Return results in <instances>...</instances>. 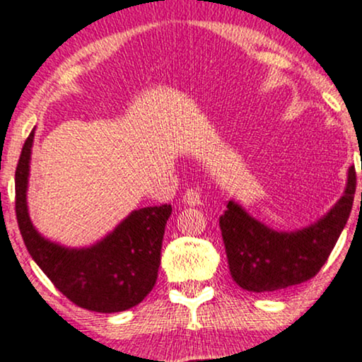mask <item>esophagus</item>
<instances>
[{
    "instance_id": "obj_1",
    "label": "esophagus",
    "mask_w": 362,
    "mask_h": 362,
    "mask_svg": "<svg viewBox=\"0 0 362 362\" xmlns=\"http://www.w3.org/2000/svg\"><path fill=\"white\" fill-rule=\"evenodd\" d=\"M184 204L185 206H200V204H202V199H200L197 190L190 189L184 194Z\"/></svg>"
}]
</instances>
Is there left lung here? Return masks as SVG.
Instances as JSON below:
<instances>
[{
  "mask_svg": "<svg viewBox=\"0 0 362 362\" xmlns=\"http://www.w3.org/2000/svg\"><path fill=\"white\" fill-rule=\"evenodd\" d=\"M354 192L356 170L349 167L341 199L315 223L295 230L269 228L230 199L219 226L233 280L243 290L263 293L315 276L346 228Z\"/></svg>",
  "mask_w": 362,
  "mask_h": 362,
  "instance_id": "1",
  "label": "left lung"
}]
</instances>
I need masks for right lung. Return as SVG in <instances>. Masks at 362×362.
<instances>
[{"label": "right lung", "instance_id": "add662e5", "mask_svg": "<svg viewBox=\"0 0 362 362\" xmlns=\"http://www.w3.org/2000/svg\"><path fill=\"white\" fill-rule=\"evenodd\" d=\"M35 129L25 141L15 173L16 219L25 246L57 290L72 303L99 313L128 310L150 293L160 267L165 226L172 207H143L94 245L64 246L42 236L28 212V180Z\"/></svg>", "mask_w": 362, "mask_h": 362}]
</instances>
